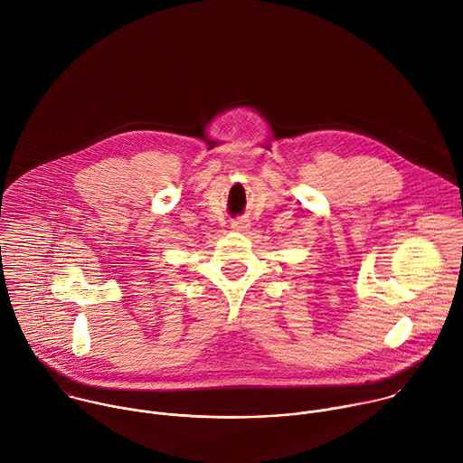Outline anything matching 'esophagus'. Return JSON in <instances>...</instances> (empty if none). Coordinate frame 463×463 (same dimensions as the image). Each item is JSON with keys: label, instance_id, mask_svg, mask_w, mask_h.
<instances>
[{"label": "esophagus", "instance_id": "1", "mask_svg": "<svg viewBox=\"0 0 463 463\" xmlns=\"http://www.w3.org/2000/svg\"><path fill=\"white\" fill-rule=\"evenodd\" d=\"M247 227H249V220H245V218H238L231 223V229H234V231H245Z\"/></svg>", "mask_w": 463, "mask_h": 463}]
</instances>
